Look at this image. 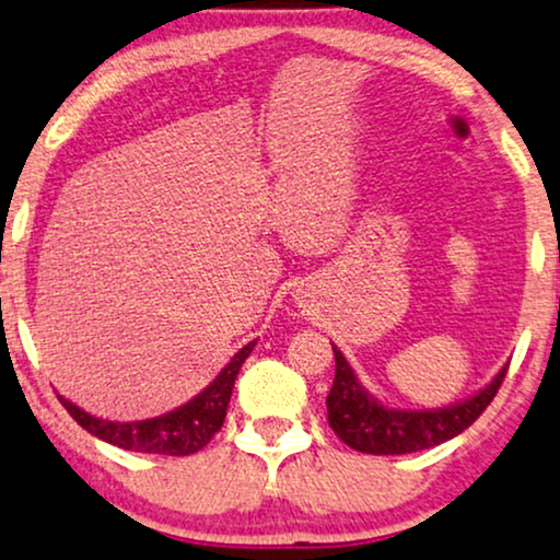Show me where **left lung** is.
<instances>
[{"label":"left lung","instance_id":"8db88e82","mask_svg":"<svg viewBox=\"0 0 560 560\" xmlns=\"http://www.w3.org/2000/svg\"><path fill=\"white\" fill-rule=\"evenodd\" d=\"M332 353H336V380H332L328 400H325L328 423L341 442L349 444L351 450L366 452V455H406V452L436 447V444L463 434L497 398L509 370L504 366L491 385L450 408L398 410L382 406L359 385L357 374L336 346H332Z\"/></svg>","mask_w":560,"mask_h":560}]
</instances>
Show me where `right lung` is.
Returning a JSON list of instances; mask_svg holds the SVG:
<instances>
[{"label":"right lung","instance_id":"right-lung-1","mask_svg":"<svg viewBox=\"0 0 560 560\" xmlns=\"http://www.w3.org/2000/svg\"><path fill=\"white\" fill-rule=\"evenodd\" d=\"M253 346H256V341L247 343L245 349H240L207 390L198 393L194 400L186 402V406L170 410L165 416H158V419L131 423L105 421L84 413L82 408H77L74 402L61 398V395L59 400L61 406L67 408V413L72 416L82 429H88L92 436L103 439V442L116 444V447L131 452H150V455H194V452L207 447L211 436L222 429L237 372L245 359L250 357Z\"/></svg>","mask_w":560,"mask_h":560}]
</instances>
